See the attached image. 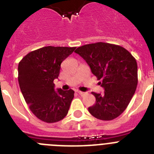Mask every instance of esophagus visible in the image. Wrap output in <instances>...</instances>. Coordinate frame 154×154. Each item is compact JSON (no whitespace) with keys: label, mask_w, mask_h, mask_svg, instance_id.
<instances>
[{"label":"esophagus","mask_w":154,"mask_h":154,"mask_svg":"<svg viewBox=\"0 0 154 154\" xmlns=\"http://www.w3.org/2000/svg\"><path fill=\"white\" fill-rule=\"evenodd\" d=\"M76 92H77L78 94H79V95H81V96H83V95H85V92H81V91H79V90L76 91Z\"/></svg>","instance_id":"esophagus-1"}]
</instances>
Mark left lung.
<instances>
[{
    "label": "left lung",
    "mask_w": 154,
    "mask_h": 154,
    "mask_svg": "<svg viewBox=\"0 0 154 154\" xmlns=\"http://www.w3.org/2000/svg\"><path fill=\"white\" fill-rule=\"evenodd\" d=\"M89 65L97 77L103 94L92 92L96 103L89 112L96 119L112 120L123 112L135 93L138 82L134 57L119 45L97 42L79 47L75 51Z\"/></svg>",
    "instance_id": "left-lung-1"
}]
</instances>
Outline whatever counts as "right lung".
Instances as JSON below:
<instances>
[{
    "label": "right lung",
    "instance_id": "add662e5",
    "mask_svg": "<svg viewBox=\"0 0 154 154\" xmlns=\"http://www.w3.org/2000/svg\"><path fill=\"white\" fill-rule=\"evenodd\" d=\"M76 48L47 47L31 51L18 64V82L29 109L45 123L62 120L69 112L74 91L55 89L61 64Z\"/></svg>",
    "mask_w": 154,
    "mask_h": 154
}]
</instances>
